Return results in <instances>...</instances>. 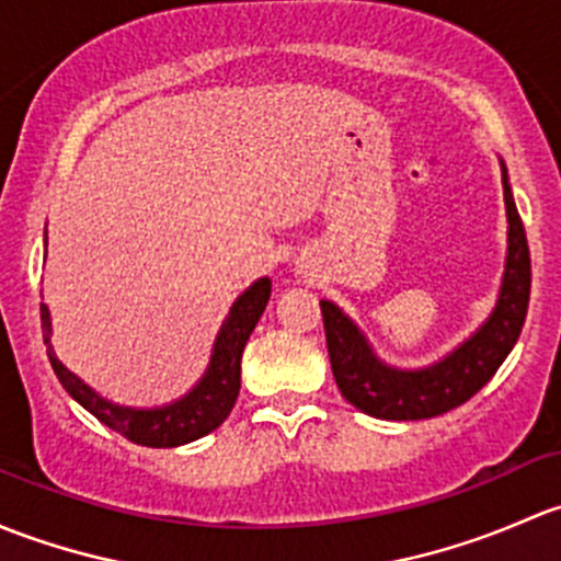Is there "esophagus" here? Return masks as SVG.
I'll return each instance as SVG.
<instances>
[{
	"label": "esophagus",
	"mask_w": 561,
	"mask_h": 561,
	"mask_svg": "<svg viewBox=\"0 0 561 561\" xmlns=\"http://www.w3.org/2000/svg\"><path fill=\"white\" fill-rule=\"evenodd\" d=\"M299 273H302V270H299Z\"/></svg>",
	"instance_id": "34e87169"
}]
</instances>
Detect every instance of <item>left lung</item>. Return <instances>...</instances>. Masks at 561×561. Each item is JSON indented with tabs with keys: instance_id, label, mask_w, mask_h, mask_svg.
I'll return each instance as SVG.
<instances>
[{
	"instance_id": "obj_1",
	"label": "left lung",
	"mask_w": 561,
	"mask_h": 561,
	"mask_svg": "<svg viewBox=\"0 0 561 561\" xmlns=\"http://www.w3.org/2000/svg\"><path fill=\"white\" fill-rule=\"evenodd\" d=\"M500 170L507 216V253L500 294L489 319L443 359L415 369L386 365L373 351L365 332L337 305L321 299L332 375L340 394L362 413L383 421H421L448 413L478 394L516 345L527 319L533 267L527 232L518 218L502 159Z\"/></svg>"
}]
</instances>
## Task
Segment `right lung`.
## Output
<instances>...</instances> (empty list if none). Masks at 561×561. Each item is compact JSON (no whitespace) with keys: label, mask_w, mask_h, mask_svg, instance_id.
Here are the masks:
<instances>
[{"label":"right lung","mask_w":561,"mask_h":561,"mask_svg":"<svg viewBox=\"0 0 561 561\" xmlns=\"http://www.w3.org/2000/svg\"><path fill=\"white\" fill-rule=\"evenodd\" d=\"M270 291H273V280L259 278L253 280L245 291L229 308L227 319L213 343L210 362H207L205 375L188 389L181 400L170 402V405L159 408H129L110 402L100 391L91 389L85 380H80L72 369H67L54 354L50 345V310L48 305H39V316H43V337L48 345V359L54 365V373L59 375L61 386L75 402H80L91 415L102 421V424L124 435L126 440L137 443V446L148 448H175L186 446V443L199 440V437L210 435L213 430L227 421L232 413L234 402L240 394V359L245 351L248 337L256 329L262 319L264 308L270 302Z\"/></svg>","instance_id":"obj_1"}]
</instances>
